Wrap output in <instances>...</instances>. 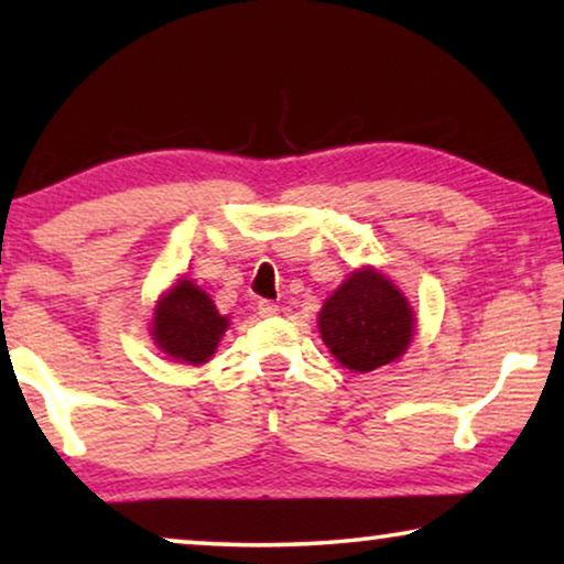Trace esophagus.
I'll use <instances>...</instances> for the list:
<instances>
[{"label": "esophagus", "instance_id": "obj_1", "mask_svg": "<svg viewBox=\"0 0 564 564\" xmlns=\"http://www.w3.org/2000/svg\"><path fill=\"white\" fill-rule=\"evenodd\" d=\"M276 313H280V305L269 303V300H261V303H259V315H261V318H274Z\"/></svg>", "mask_w": 564, "mask_h": 564}]
</instances>
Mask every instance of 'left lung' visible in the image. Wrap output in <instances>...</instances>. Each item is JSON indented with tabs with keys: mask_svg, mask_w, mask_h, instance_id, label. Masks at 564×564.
<instances>
[{
	"mask_svg": "<svg viewBox=\"0 0 564 564\" xmlns=\"http://www.w3.org/2000/svg\"><path fill=\"white\" fill-rule=\"evenodd\" d=\"M415 323L403 290L375 267L354 269L318 313L323 344L338 365L361 375L403 357Z\"/></svg>",
	"mask_w": 564,
	"mask_h": 564,
	"instance_id": "left-lung-1",
	"label": "left lung"
}]
</instances>
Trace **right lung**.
<instances>
[{
    "mask_svg": "<svg viewBox=\"0 0 564 564\" xmlns=\"http://www.w3.org/2000/svg\"><path fill=\"white\" fill-rule=\"evenodd\" d=\"M228 326V315L218 313L213 297L187 276H180L153 305L151 338L169 359L199 367L213 359Z\"/></svg>",
    "mask_w": 564,
    "mask_h": 564,
    "instance_id": "right-lung-1",
    "label": "right lung"
}]
</instances>
